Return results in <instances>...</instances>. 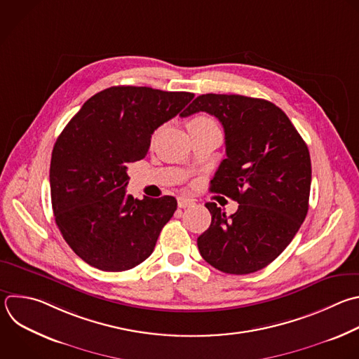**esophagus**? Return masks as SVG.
I'll use <instances>...</instances> for the list:
<instances>
[{"label":"esophagus","mask_w":359,"mask_h":359,"mask_svg":"<svg viewBox=\"0 0 359 359\" xmlns=\"http://www.w3.org/2000/svg\"><path fill=\"white\" fill-rule=\"evenodd\" d=\"M193 204H194V201L191 198H186V197H179L177 198V205L180 208H186V207H190Z\"/></svg>","instance_id":"1"}]
</instances>
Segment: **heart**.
Returning a JSON list of instances; mask_svg holds the SVG:
<instances>
[{
  "label": "heart",
  "mask_w": 359,
  "mask_h": 359,
  "mask_svg": "<svg viewBox=\"0 0 359 359\" xmlns=\"http://www.w3.org/2000/svg\"><path fill=\"white\" fill-rule=\"evenodd\" d=\"M214 124L210 118L207 116H194L191 118L190 121L187 123V128L191 130V128H198V127H205V126H211Z\"/></svg>",
  "instance_id": "obj_1"
}]
</instances>
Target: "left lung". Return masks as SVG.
<instances>
[{
	"instance_id": "obj_1",
	"label": "left lung",
	"mask_w": 359,
	"mask_h": 359,
	"mask_svg": "<svg viewBox=\"0 0 359 359\" xmlns=\"http://www.w3.org/2000/svg\"><path fill=\"white\" fill-rule=\"evenodd\" d=\"M208 112L225 134L226 158L210 190L240 203L229 217L207 203L211 224L197 238L215 269L247 275L268 266L292 243L309 210L311 161L306 142L273 102L238 94L198 95L182 114Z\"/></svg>"
}]
</instances>
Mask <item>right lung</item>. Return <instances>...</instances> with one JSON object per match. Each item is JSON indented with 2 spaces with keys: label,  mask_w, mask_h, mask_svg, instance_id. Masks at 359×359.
Segmentation results:
<instances>
[{
  "label": "right lung",
  "mask_w": 359,
  "mask_h": 359,
  "mask_svg": "<svg viewBox=\"0 0 359 359\" xmlns=\"http://www.w3.org/2000/svg\"><path fill=\"white\" fill-rule=\"evenodd\" d=\"M193 97L114 86L88 98L59 135L49 175L55 221L88 265L123 272L154 252L177 201L172 196L138 200L127 194V169L147 156L155 130L184 114Z\"/></svg>",
  "instance_id": "right-lung-1"
}]
</instances>
